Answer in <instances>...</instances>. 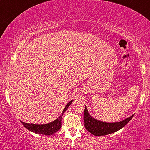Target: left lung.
I'll return each mask as SVG.
<instances>
[{"mask_svg": "<svg viewBox=\"0 0 150 150\" xmlns=\"http://www.w3.org/2000/svg\"><path fill=\"white\" fill-rule=\"evenodd\" d=\"M134 114L130 117L126 118L124 120L119 121V122L114 123H107L104 121L98 120L93 117L89 114L87 107L85 105L84 110V126L87 131L93 135L96 136H101V135H106L117 132L124 127L126 124L131 120Z\"/></svg>", "mask_w": 150, "mask_h": 150, "instance_id": "8db88e82", "label": "left lung"}]
</instances>
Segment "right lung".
Segmentation results:
<instances>
[{
    "label": "right lung",
    "mask_w": 150,
    "mask_h": 150,
    "mask_svg": "<svg viewBox=\"0 0 150 150\" xmlns=\"http://www.w3.org/2000/svg\"><path fill=\"white\" fill-rule=\"evenodd\" d=\"M73 102V100H71L70 102L67 104V105L63 110L62 112L61 115L59 116L57 119L54 120L52 122L48 123V124H27V123H24L23 121H21L23 126L25 127L26 129L29 131L33 132V133H37V134L40 135H53L56 132L59 131L60 129L62 126V117L63 114L66 110H67L68 107L70 106V105Z\"/></svg>",
    "instance_id": "obj_1"
}]
</instances>
